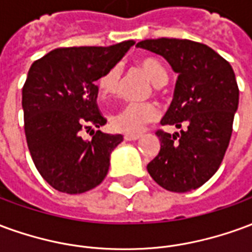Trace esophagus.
Returning <instances> with one entry per match:
<instances>
[{"label": "esophagus", "instance_id": "1", "mask_svg": "<svg viewBox=\"0 0 252 252\" xmlns=\"http://www.w3.org/2000/svg\"><path fill=\"white\" fill-rule=\"evenodd\" d=\"M140 135H136V133H126L124 135V139H126V142H133V140H137V139H140Z\"/></svg>", "mask_w": 252, "mask_h": 252}]
</instances>
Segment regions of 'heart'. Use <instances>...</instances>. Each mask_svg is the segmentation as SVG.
<instances>
[{
	"instance_id": "obj_1",
	"label": "heart",
	"mask_w": 252,
	"mask_h": 252,
	"mask_svg": "<svg viewBox=\"0 0 252 252\" xmlns=\"http://www.w3.org/2000/svg\"><path fill=\"white\" fill-rule=\"evenodd\" d=\"M139 66L154 86H163L167 82V72L158 59L151 57L142 58L139 61ZM121 68L113 66L108 68L98 79V90L101 95L108 97L117 93L120 86ZM158 117V109L151 102H131L124 105L123 108L110 116V124L116 131L136 133L143 129L150 121H154Z\"/></svg>"
}]
</instances>
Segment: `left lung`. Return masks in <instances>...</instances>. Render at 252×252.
<instances>
[{
    "mask_svg": "<svg viewBox=\"0 0 252 252\" xmlns=\"http://www.w3.org/2000/svg\"><path fill=\"white\" fill-rule=\"evenodd\" d=\"M136 47L163 57L178 74L160 124L174 126L180 133L157 132L160 150L147 164L148 173L170 191L197 189L220 167L229 144L239 105L235 72L211 47L186 39H148Z\"/></svg>",
    "mask_w": 252,
    "mask_h": 252,
    "instance_id": "obj_1",
    "label": "left lung"
}]
</instances>
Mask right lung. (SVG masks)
<instances>
[{"instance_id":"right-lung-1","label":"right lung","mask_w":252,"mask_h":252,"mask_svg":"<svg viewBox=\"0 0 252 252\" xmlns=\"http://www.w3.org/2000/svg\"><path fill=\"white\" fill-rule=\"evenodd\" d=\"M133 44L57 48L32 63L21 102L25 137L36 169L54 189L79 194L108 174L110 154L123 135L93 131L85 140L81 131L106 124L97 106L95 81Z\"/></svg>"}]
</instances>
